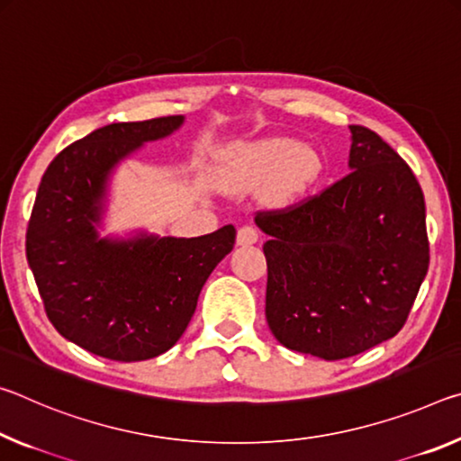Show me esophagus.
<instances>
[{
	"label": "esophagus",
	"instance_id": "1",
	"mask_svg": "<svg viewBox=\"0 0 461 461\" xmlns=\"http://www.w3.org/2000/svg\"><path fill=\"white\" fill-rule=\"evenodd\" d=\"M259 240V230L255 226H240L237 232V245L240 247H249L255 245Z\"/></svg>",
	"mask_w": 461,
	"mask_h": 461
}]
</instances>
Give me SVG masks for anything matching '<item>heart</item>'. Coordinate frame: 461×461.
<instances>
[{
    "label": "heart",
    "mask_w": 461,
    "mask_h": 461,
    "mask_svg": "<svg viewBox=\"0 0 461 461\" xmlns=\"http://www.w3.org/2000/svg\"><path fill=\"white\" fill-rule=\"evenodd\" d=\"M314 169V157L288 139L249 142L237 147L229 157V181L237 190H258L271 184V192L277 198L304 187Z\"/></svg>",
    "instance_id": "b5f03b06"
}]
</instances>
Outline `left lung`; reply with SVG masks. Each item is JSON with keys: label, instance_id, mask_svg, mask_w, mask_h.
<instances>
[{"label": "left lung", "instance_id": "8db88e82", "mask_svg": "<svg viewBox=\"0 0 461 461\" xmlns=\"http://www.w3.org/2000/svg\"><path fill=\"white\" fill-rule=\"evenodd\" d=\"M343 179L296 206L258 212L269 240L266 316L292 351L329 361L404 327L429 269L425 198L401 155L349 126Z\"/></svg>", "mask_w": 461, "mask_h": 461}]
</instances>
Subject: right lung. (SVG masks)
<instances>
[{"instance_id":"right-lung-1","label":"right lung","mask_w":461,"mask_h":461,"mask_svg":"<svg viewBox=\"0 0 461 461\" xmlns=\"http://www.w3.org/2000/svg\"><path fill=\"white\" fill-rule=\"evenodd\" d=\"M184 116L116 122L89 132L50 161L26 230V259L60 335L95 356L142 361L184 335L208 276L235 247L226 224L194 239H100L110 171Z\"/></svg>"}]
</instances>
